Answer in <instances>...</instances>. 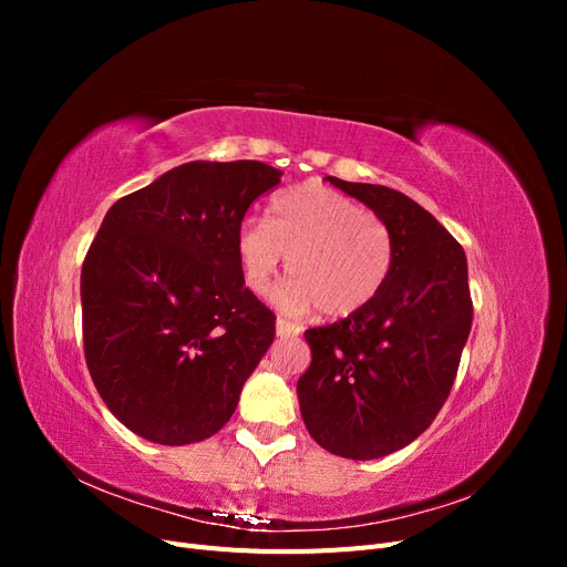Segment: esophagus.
<instances>
[{
	"mask_svg": "<svg viewBox=\"0 0 567 567\" xmlns=\"http://www.w3.org/2000/svg\"><path fill=\"white\" fill-rule=\"evenodd\" d=\"M277 333H279L281 338H286V336H298V333H300V326L293 323V321L284 319V317H279V319H277Z\"/></svg>",
	"mask_w": 567,
	"mask_h": 567,
	"instance_id": "34e87169",
	"label": "esophagus"
}]
</instances>
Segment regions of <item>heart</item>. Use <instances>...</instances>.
<instances>
[{"label": "heart", "mask_w": 567, "mask_h": 567, "mask_svg": "<svg viewBox=\"0 0 567 567\" xmlns=\"http://www.w3.org/2000/svg\"><path fill=\"white\" fill-rule=\"evenodd\" d=\"M236 255L252 293H265L286 257V310L315 305L323 317L346 319L383 290L394 241L383 217L329 186L302 184L274 198L269 221L246 217L238 225Z\"/></svg>", "instance_id": "b5f03b06"}]
</instances>
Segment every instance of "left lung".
I'll return each instance as SVG.
<instances>
[{"instance_id": "left-lung-1", "label": "left lung", "mask_w": 567, "mask_h": 567, "mask_svg": "<svg viewBox=\"0 0 567 567\" xmlns=\"http://www.w3.org/2000/svg\"><path fill=\"white\" fill-rule=\"evenodd\" d=\"M329 182L383 217L394 260L364 310L305 331L312 364L298 381L300 414L326 452L381 458L416 440L450 398L473 323L466 252L394 188Z\"/></svg>"}]
</instances>
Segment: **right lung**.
Returning <instances> with one entry per match:
<instances>
[{"label":"right lung","mask_w":567,"mask_h":567,"mask_svg":"<svg viewBox=\"0 0 567 567\" xmlns=\"http://www.w3.org/2000/svg\"><path fill=\"white\" fill-rule=\"evenodd\" d=\"M257 163L194 161L113 203L82 262V340L111 414L158 444L215 435L277 333L246 288L236 231L281 182Z\"/></svg>","instance_id":"1"}]
</instances>
